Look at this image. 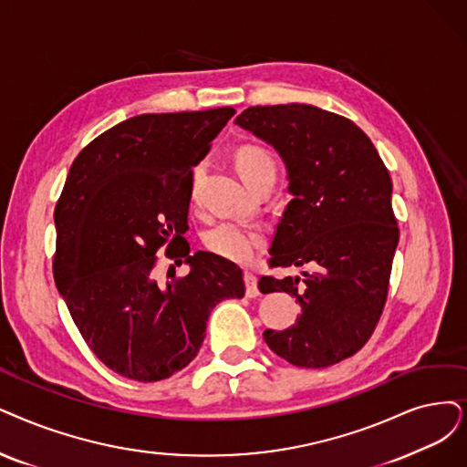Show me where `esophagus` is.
I'll use <instances>...</instances> for the list:
<instances>
[{"mask_svg": "<svg viewBox=\"0 0 467 467\" xmlns=\"http://www.w3.org/2000/svg\"><path fill=\"white\" fill-rule=\"evenodd\" d=\"M244 279H245V293H247V296H249V298H254V296H258V295H260V291H258V282H256L254 274H251V272H245Z\"/></svg>", "mask_w": 467, "mask_h": 467, "instance_id": "obj_1", "label": "esophagus"}]
</instances>
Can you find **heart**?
I'll return each instance as SVG.
<instances>
[{
    "label": "heart",
    "mask_w": 467,
    "mask_h": 467,
    "mask_svg": "<svg viewBox=\"0 0 467 467\" xmlns=\"http://www.w3.org/2000/svg\"><path fill=\"white\" fill-rule=\"evenodd\" d=\"M235 166L249 188L258 178L275 174V162L272 155L258 145L241 147L235 153ZM204 245H207L211 253L222 258L245 265L265 245V235L260 230L244 226V223L223 222L204 234Z\"/></svg>",
    "instance_id": "heart-1"
}]
</instances>
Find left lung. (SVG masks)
Returning <instances> with one entry per match:
<instances>
[{
  "label": "left lung",
  "mask_w": 467,
  "mask_h": 467,
  "mask_svg": "<svg viewBox=\"0 0 467 467\" xmlns=\"http://www.w3.org/2000/svg\"><path fill=\"white\" fill-rule=\"evenodd\" d=\"M239 128L272 145L287 171L291 201L270 247V266L316 272L263 277L260 293L284 291L301 312L266 345L298 368H327L358 352L389 289L399 228L393 182L374 143L345 117L305 103L249 107Z\"/></svg>",
  "instance_id": "obj_1"
}]
</instances>
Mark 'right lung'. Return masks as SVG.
Returning <instances> with one entry per match:
<instances>
[{
	"label": "right lung",
	"mask_w": 467,
	"mask_h": 467,
	"mask_svg": "<svg viewBox=\"0 0 467 467\" xmlns=\"http://www.w3.org/2000/svg\"><path fill=\"white\" fill-rule=\"evenodd\" d=\"M235 115L232 107L138 115L74 159L55 207V284L93 354L115 374L151 383L201 348L211 310L241 298V268L183 239L193 166ZM170 244L191 274L159 285L154 253Z\"/></svg>",
	"instance_id": "obj_1"
}]
</instances>
